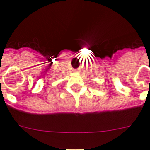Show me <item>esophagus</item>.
Wrapping results in <instances>:
<instances>
[{
    "label": "esophagus",
    "mask_w": 150,
    "mask_h": 150,
    "mask_svg": "<svg viewBox=\"0 0 150 150\" xmlns=\"http://www.w3.org/2000/svg\"><path fill=\"white\" fill-rule=\"evenodd\" d=\"M74 71H75V72H78V71H79V70L76 69V70H74Z\"/></svg>",
    "instance_id": "1"
}]
</instances>
